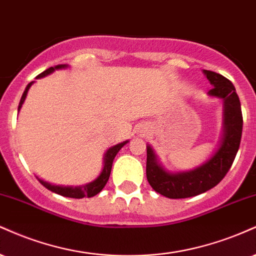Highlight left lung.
<instances>
[{
  "label": "left lung",
  "instance_id": "obj_1",
  "mask_svg": "<svg viewBox=\"0 0 256 256\" xmlns=\"http://www.w3.org/2000/svg\"><path fill=\"white\" fill-rule=\"evenodd\" d=\"M204 73L212 84L210 96L224 100V133L217 152L205 164L187 172L170 174L158 164L157 157L147 146L146 177L151 187L169 199H184L205 193L224 178L240 148L243 117L235 86L223 75L211 70Z\"/></svg>",
  "mask_w": 256,
  "mask_h": 256
}]
</instances>
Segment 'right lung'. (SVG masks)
Segmentation results:
<instances>
[{
    "label": "right lung",
    "mask_w": 256,
    "mask_h": 256,
    "mask_svg": "<svg viewBox=\"0 0 256 256\" xmlns=\"http://www.w3.org/2000/svg\"><path fill=\"white\" fill-rule=\"evenodd\" d=\"M64 67H67V66H66V64H58V66H56V67L48 68L46 70L43 72V73L37 75V79H39V78L46 76V75L52 73L55 69H61V68H64ZM32 84H33V81H32V82H30L28 85L26 86L25 91H24L22 96H21L19 106H18V111L21 109V105H22L24 100H25L27 91H28V88L31 87ZM127 142H128V141H124V142H121V144H117V145L112 146L111 148L108 150L106 153H105V156H104V168H103V171L100 172V175H99L97 178L94 180V181L91 182V183H87V184L82 186V187H60V186L50 184V183L42 181V180H39V182H40L45 188H48L49 190L54 192V193L62 195V196L73 198V199H81V198H92V196H94V195H97L99 192H100L102 189L105 187V184H106L108 180H109V177H110V172H111V168H112L114 158L116 157V154L118 153L120 150H121L122 147L124 146Z\"/></svg>",
    "instance_id": "obj_1"
}]
</instances>
